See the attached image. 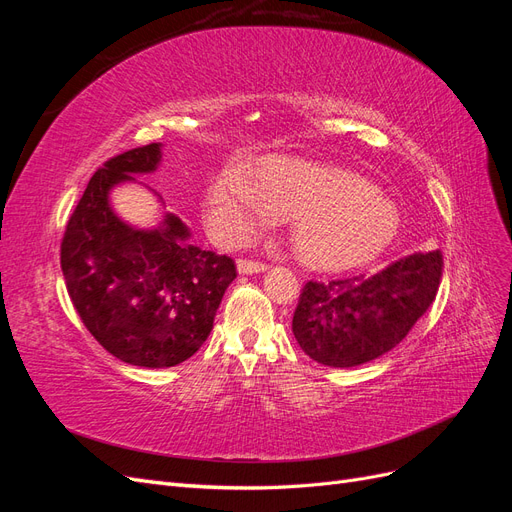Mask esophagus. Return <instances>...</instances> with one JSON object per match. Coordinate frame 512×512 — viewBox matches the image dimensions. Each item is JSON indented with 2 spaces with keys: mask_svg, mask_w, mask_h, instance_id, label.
Wrapping results in <instances>:
<instances>
[{
  "mask_svg": "<svg viewBox=\"0 0 512 512\" xmlns=\"http://www.w3.org/2000/svg\"><path fill=\"white\" fill-rule=\"evenodd\" d=\"M237 269H239V273H243V275H252V273H262V271H267L269 267L265 265V262L239 258V260H237Z\"/></svg>",
  "mask_w": 512,
  "mask_h": 512,
  "instance_id": "esophagus-1",
  "label": "esophagus"
}]
</instances>
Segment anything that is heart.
Instances as JSON below:
<instances>
[{"mask_svg": "<svg viewBox=\"0 0 512 512\" xmlns=\"http://www.w3.org/2000/svg\"><path fill=\"white\" fill-rule=\"evenodd\" d=\"M254 179L228 166L209 185V224L230 243L252 237L277 213L290 218V243L301 262L344 269L378 256L397 235L395 205L350 170L273 156L254 166Z\"/></svg>", "mask_w": 512, "mask_h": 512, "instance_id": "obj_1", "label": "heart"}]
</instances>
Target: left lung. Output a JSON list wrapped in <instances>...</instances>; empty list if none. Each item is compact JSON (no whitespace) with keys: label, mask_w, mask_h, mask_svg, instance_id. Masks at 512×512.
I'll list each match as a JSON object with an SVG mask.
<instances>
[{"label":"left lung","mask_w":512,"mask_h":512,"mask_svg":"<svg viewBox=\"0 0 512 512\" xmlns=\"http://www.w3.org/2000/svg\"><path fill=\"white\" fill-rule=\"evenodd\" d=\"M442 254L416 252L376 275L337 277L303 286L292 333L322 365L354 367L393 350L438 294Z\"/></svg>","instance_id":"obj_1"}]
</instances>
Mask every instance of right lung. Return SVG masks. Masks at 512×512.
<instances>
[{
    "instance_id": "add662e5",
    "label": "right lung",
    "mask_w": 512,
    "mask_h": 512,
    "mask_svg": "<svg viewBox=\"0 0 512 512\" xmlns=\"http://www.w3.org/2000/svg\"><path fill=\"white\" fill-rule=\"evenodd\" d=\"M162 145L123 151L89 179L61 239V271L87 331L119 361L173 367L205 344L235 260L203 250L166 213L158 228L121 222L108 192L132 175L153 173Z\"/></svg>"
}]
</instances>
